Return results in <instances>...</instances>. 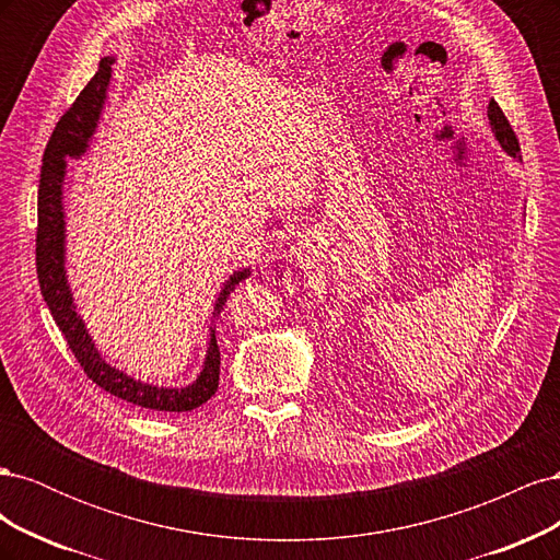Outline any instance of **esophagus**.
I'll list each match as a JSON object with an SVG mask.
<instances>
[{"mask_svg":"<svg viewBox=\"0 0 560 560\" xmlns=\"http://www.w3.org/2000/svg\"><path fill=\"white\" fill-rule=\"evenodd\" d=\"M290 257L301 268H313L319 261V257H322L319 243L315 238H311V235H301V238L292 245Z\"/></svg>","mask_w":560,"mask_h":560,"instance_id":"obj_1","label":"esophagus"}]
</instances>
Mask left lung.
Here are the masks:
<instances>
[{
    "label": "left lung",
    "mask_w": 560,
    "mask_h": 560,
    "mask_svg": "<svg viewBox=\"0 0 560 560\" xmlns=\"http://www.w3.org/2000/svg\"><path fill=\"white\" fill-rule=\"evenodd\" d=\"M488 121H490V130H493L500 147L506 151V154L521 161V147L516 140V132L512 130L510 121H506V116L502 114L495 100H490V105H488Z\"/></svg>",
    "instance_id": "8db88e82"
}]
</instances>
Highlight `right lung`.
<instances>
[{
	"label": "right lung",
	"mask_w": 560,
	"mask_h": 560,
	"mask_svg": "<svg viewBox=\"0 0 560 560\" xmlns=\"http://www.w3.org/2000/svg\"><path fill=\"white\" fill-rule=\"evenodd\" d=\"M114 58H103L95 77L86 83V89L79 93L74 105L67 109L50 135L44 151L42 177H39V200H37V278L42 287V296L54 315L56 325L65 334L67 346L72 348L77 362L81 364L95 385L107 389L109 395L130 401L135 406L151 411L182 413L194 411L200 404H206L219 387V348L214 329H210V343L206 362L198 378L186 387H159L130 378L124 371L107 364L103 354L97 352L93 338L77 313L70 282L65 270V208H62V184L67 175V159H79L86 154L89 142L97 128L100 114H103L107 89L112 79ZM249 278V268L235 270L226 280L214 301L212 315H219L224 308L229 294L235 284Z\"/></svg>",
	"instance_id": "add662e5"
}]
</instances>
